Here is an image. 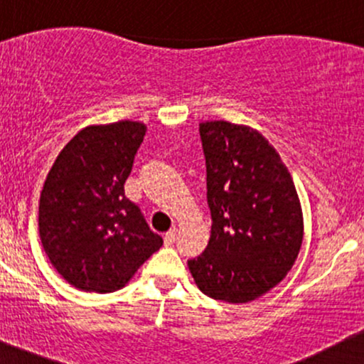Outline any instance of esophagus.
Listing matches in <instances>:
<instances>
[{"label":"esophagus","mask_w":364,"mask_h":364,"mask_svg":"<svg viewBox=\"0 0 364 364\" xmlns=\"http://www.w3.org/2000/svg\"><path fill=\"white\" fill-rule=\"evenodd\" d=\"M176 235H178V229L176 228L169 229V231L164 235V243L166 245H173L174 240H176Z\"/></svg>","instance_id":"1"}]
</instances>
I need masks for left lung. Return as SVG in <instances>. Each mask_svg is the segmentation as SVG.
<instances>
[{
  "label": "left lung",
  "mask_w": 364,
  "mask_h": 364,
  "mask_svg": "<svg viewBox=\"0 0 364 364\" xmlns=\"http://www.w3.org/2000/svg\"><path fill=\"white\" fill-rule=\"evenodd\" d=\"M212 229L188 260L198 289L232 304L260 298L286 277L303 243L296 186L269 140L229 121L200 123Z\"/></svg>",
  "instance_id": "obj_1"
}]
</instances>
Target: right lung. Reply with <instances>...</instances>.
I'll list each match as a JSON object with an SVG mask.
<instances>
[{
	"instance_id": "add662e5",
	"label": "right lung",
	"mask_w": 364,
	"mask_h": 364,
	"mask_svg": "<svg viewBox=\"0 0 364 364\" xmlns=\"http://www.w3.org/2000/svg\"><path fill=\"white\" fill-rule=\"evenodd\" d=\"M147 127L118 121L80 129L54 161L39 200V236L49 262L82 291L124 287L162 237L124 196Z\"/></svg>"
}]
</instances>
